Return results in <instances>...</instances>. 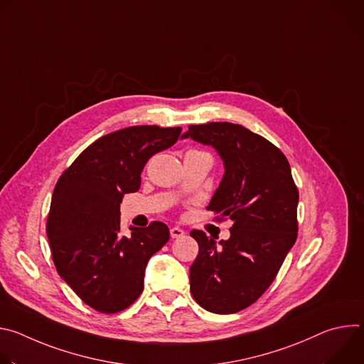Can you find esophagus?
<instances>
[{"label":"esophagus","instance_id":"34e87169","mask_svg":"<svg viewBox=\"0 0 364 364\" xmlns=\"http://www.w3.org/2000/svg\"><path fill=\"white\" fill-rule=\"evenodd\" d=\"M170 235H171L173 239H178V237H181L184 235V230L181 228H178V226H174V228L170 229Z\"/></svg>","mask_w":364,"mask_h":364}]
</instances>
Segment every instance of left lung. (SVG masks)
I'll return each instance as SVG.
<instances>
[{
	"label": "left lung",
	"instance_id": "1",
	"mask_svg": "<svg viewBox=\"0 0 364 364\" xmlns=\"http://www.w3.org/2000/svg\"><path fill=\"white\" fill-rule=\"evenodd\" d=\"M181 138L219 154L225 174L207 209L233 222L228 240L190 233L198 243L190 291L210 313H237L268 289L296 240L298 190L291 167L275 145L242 125H190Z\"/></svg>",
	"mask_w": 364,
	"mask_h": 364
}]
</instances>
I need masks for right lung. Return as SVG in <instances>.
Masks as SVG:
<instances>
[{"label": "right lung", "instance_id": "right-lung-1", "mask_svg": "<svg viewBox=\"0 0 364 364\" xmlns=\"http://www.w3.org/2000/svg\"><path fill=\"white\" fill-rule=\"evenodd\" d=\"M181 128L138 125L89 145L60 176L47 218V237L62 279L96 311L114 314L144 289L149 257L170 239L167 225L121 232L124 194L141 186L146 161L176 144Z\"/></svg>", "mask_w": 364, "mask_h": 364}]
</instances>
